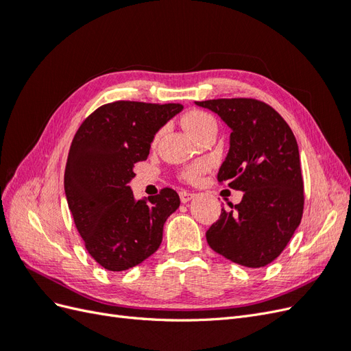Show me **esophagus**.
Segmentation results:
<instances>
[{
	"label": "esophagus",
	"mask_w": 351,
	"mask_h": 351,
	"mask_svg": "<svg viewBox=\"0 0 351 351\" xmlns=\"http://www.w3.org/2000/svg\"><path fill=\"white\" fill-rule=\"evenodd\" d=\"M193 197H195V193L186 192V190H183V192H180V200H182L183 204H187V202H190Z\"/></svg>",
	"instance_id": "1"
}]
</instances>
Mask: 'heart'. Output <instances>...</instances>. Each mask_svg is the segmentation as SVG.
<instances>
[{
    "label": "heart",
    "mask_w": 351,
    "mask_h": 351,
    "mask_svg": "<svg viewBox=\"0 0 351 351\" xmlns=\"http://www.w3.org/2000/svg\"><path fill=\"white\" fill-rule=\"evenodd\" d=\"M183 124L186 127V130L192 134L195 139H197L199 136H202L208 130H217V123L214 120V117L205 111H199V110L190 111L189 114H186V117L183 119ZM208 169H209L208 161H196L183 168V171L180 176H182V178L186 180V182L193 183L202 174H205Z\"/></svg>",
    "instance_id": "b5f03b06"
}]
</instances>
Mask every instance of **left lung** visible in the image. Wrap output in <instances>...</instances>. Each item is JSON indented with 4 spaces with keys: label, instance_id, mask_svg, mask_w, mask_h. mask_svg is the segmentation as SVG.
Returning a JSON list of instances; mask_svg holds the SVG:
<instances>
[{
    "label": "left lung",
    "instance_id": "1",
    "mask_svg": "<svg viewBox=\"0 0 351 351\" xmlns=\"http://www.w3.org/2000/svg\"><path fill=\"white\" fill-rule=\"evenodd\" d=\"M221 117L230 129V151L218 171L244 193L231 210L221 209L206 231L212 250L247 268L277 259L300 226L304 205L300 154L282 117L252 98L196 102Z\"/></svg>",
    "mask_w": 351,
    "mask_h": 351
}]
</instances>
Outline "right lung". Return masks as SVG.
Listing matches in <instances>:
<instances>
[{
    "mask_svg": "<svg viewBox=\"0 0 351 351\" xmlns=\"http://www.w3.org/2000/svg\"><path fill=\"white\" fill-rule=\"evenodd\" d=\"M182 104L115 101L95 110L73 137L64 173L69 209L84 247L102 268L120 272L154 254L167 218L180 206L176 190L136 200L127 183L149 155L155 133Z\"/></svg>",
    "mask_w": 351,
    "mask_h": 351,
    "instance_id": "right-lung-1",
    "label": "right lung"
}]
</instances>
